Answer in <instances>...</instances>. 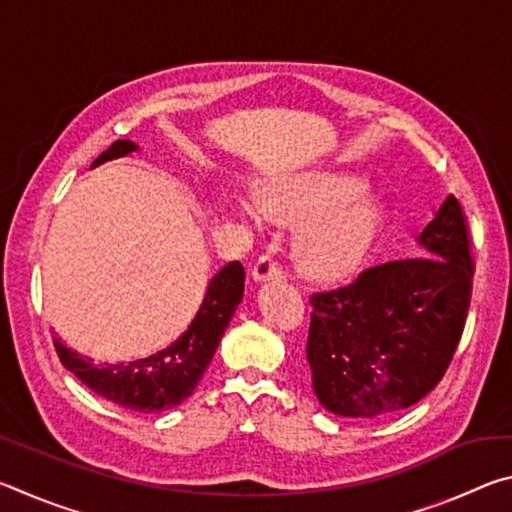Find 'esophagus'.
<instances>
[{"label":"esophagus","mask_w":512,"mask_h":512,"mask_svg":"<svg viewBox=\"0 0 512 512\" xmlns=\"http://www.w3.org/2000/svg\"><path fill=\"white\" fill-rule=\"evenodd\" d=\"M250 275H253L255 282H266V280H282L284 273H282V266L275 262V259L271 255H262L255 262L253 271H250Z\"/></svg>","instance_id":"esophagus-1"}]
</instances>
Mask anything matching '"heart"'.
I'll list each match as a JSON object with an SVG mask.
<instances>
[{
	"label": "heart",
	"instance_id": "1",
	"mask_svg": "<svg viewBox=\"0 0 512 512\" xmlns=\"http://www.w3.org/2000/svg\"><path fill=\"white\" fill-rule=\"evenodd\" d=\"M368 180L352 171H307L271 180L257 189V212L289 228H302L296 250L298 271L311 282H350L361 273L386 223V205L363 196ZM241 216L253 214L239 205Z\"/></svg>",
	"mask_w": 512,
	"mask_h": 512
}]
</instances>
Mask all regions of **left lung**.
Instances as JSON below:
<instances>
[{"label":"left lung","mask_w":512,"mask_h":512,"mask_svg":"<svg viewBox=\"0 0 512 512\" xmlns=\"http://www.w3.org/2000/svg\"><path fill=\"white\" fill-rule=\"evenodd\" d=\"M427 257L363 271L311 296L307 363L318 402L341 418H381L431 393L461 341L472 257L461 203L449 194L418 235Z\"/></svg>","instance_id":"obj_1"}]
</instances>
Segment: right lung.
Instances as JSON below:
<instances>
[{"label":"right lung","mask_w":512,"mask_h":512,"mask_svg":"<svg viewBox=\"0 0 512 512\" xmlns=\"http://www.w3.org/2000/svg\"><path fill=\"white\" fill-rule=\"evenodd\" d=\"M140 146L131 140H117L103 151L92 167L126 155L137 153ZM244 266L239 262L225 264L207 284L205 298L196 316L183 334L167 348L149 354L144 359L119 363H94L81 357L76 350L65 348L54 339L56 352L63 366L72 370L85 386L121 409L137 413H162L176 409L194 393L205 368L210 366L221 336L235 316L237 305L244 298Z\"/></svg>","instance_id":"add662e5"}]
</instances>
